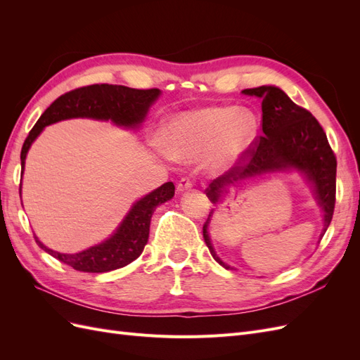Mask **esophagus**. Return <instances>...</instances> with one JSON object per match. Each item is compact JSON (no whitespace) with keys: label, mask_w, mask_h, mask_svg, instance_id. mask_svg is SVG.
Wrapping results in <instances>:
<instances>
[{"label":"esophagus","mask_w":360,"mask_h":360,"mask_svg":"<svg viewBox=\"0 0 360 360\" xmlns=\"http://www.w3.org/2000/svg\"><path fill=\"white\" fill-rule=\"evenodd\" d=\"M192 186H193L192 179H191V177H183V179L179 181V184H177V191H179V192H184V191L191 189Z\"/></svg>","instance_id":"obj_1"}]
</instances>
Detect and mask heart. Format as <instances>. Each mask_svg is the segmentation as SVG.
I'll return each mask as SVG.
<instances>
[{"instance_id":"obj_1","label":"heart","mask_w":360,"mask_h":360,"mask_svg":"<svg viewBox=\"0 0 360 360\" xmlns=\"http://www.w3.org/2000/svg\"><path fill=\"white\" fill-rule=\"evenodd\" d=\"M257 134L258 118L248 108L207 106L171 118L165 147L177 159H198L210 151V167L224 169L246 153Z\"/></svg>"}]
</instances>
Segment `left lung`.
I'll return each mask as SVG.
<instances>
[{
	"label": "left lung",
	"instance_id": "left-lung-1",
	"mask_svg": "<svg viewBox=\"0 0 360 360\" xmlns=\"http://www.w3.org/2000/svg\"><path fill=\"white\" fill-rule=\"evenodd\" d=\"M242 93L257 96L263 101V135L255 139L230 169L212 180L205 195L213 204H217L228 192V188L236 186L242 180L267 172L296 169L309 183L315 200L323 210V237L330 225L336 200V158L323 127L308 110L294 103L275 85H261L257 89H246ZM212 216L213 210L202 225L204 242L217 263L225 269H231L213 249L207 231Z\"/></svg>",
	"mask_w": 360,
	"mask_h": 360
}]
</instances>
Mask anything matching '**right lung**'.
Listing matches in <instances>:
<instances>
[{
	"label": "right lung",
	"mask_w": 360,
	"mask_h": 360,
	"mask_svg": "<svg viewBox=\"0 0 360 360\" xmlns=\"http://www.w3.org/2000/svg\"><path fill=\"white\" fill-rule=\"evenodd\" d=\"M160 90H138L124 85L94 84L64 93L53 101L48 110L40 115L20 151V167L25 168V158L31 144L46 126L68 118H94L111 120L117 126L138 127L144 122L148 108L158 99ZM174 183H163L162 186L136 201L129 210L117 231L105 242L91 246L82 252L61 254L43 245L37 237V245L60 259L61 263L86 274H105L132 263L141 254L148 240L150 221L156 207L174 197ZM20 192V191H19Z\"/></svg>",
	"instance_id": "right-lung-1"
}]
</instances>
